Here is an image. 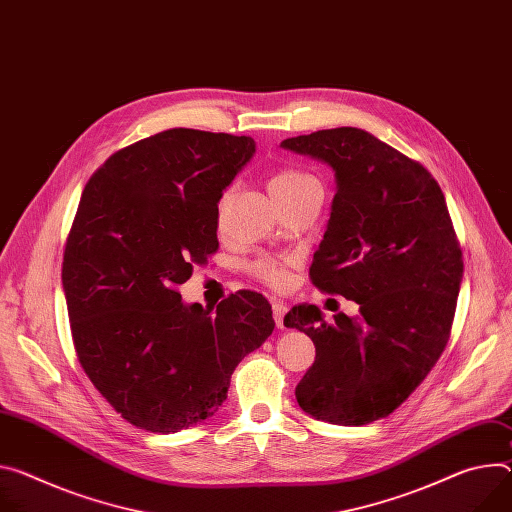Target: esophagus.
<instances>
[{
  "mask_svg": "<svg viewBox=\"0 0 512 512\" xmlns=\"http://www.w3.org/2000/svg\"><path fill=\"white\" fill-rule=\"evenodd\" d=\"M271 308H273V320L277 324V329H284V316L288 312V306L284 302H280V300H273Z\"/></svg>",
  "mask_w": 512,
  "mask_h": 512,
  "instance_id": "esophagus-1",
  "label": "esophagus"
}]
</instances>
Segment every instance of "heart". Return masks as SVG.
Wrapping results in <instances>:
<instances>
[{
    "instance_id": "b5f03b06",
    "label": "heart",
    "mask_w": 512,
    "mask_h": 512,
    "mask_svg": "<svg viewBox=\"0 0 512 512\" xmlns=\"http://www.w3.org/2000/svg\"><path fill=\"white\" fill-rule=\"evenodd\" d=\"M320 183L314 175H310L304 169L298 167H280L275 169L269 177V194L271 198L280 204L292 198H298L310 190H318ZM228 192H224L218 200V212H222ZM249 273L255 275L257 280L269 284V286H282L286 282V269L284 265L271 259V257H259L249 263Z\"/></svg>"
}]
</instances>
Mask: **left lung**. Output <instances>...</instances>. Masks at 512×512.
I'll use <instances>...</instances> for the list:
<instances>
[{
  "label": "left lung",
  "instance_id": "1",
  "mask_svg": "<svg viewBox=\"0 0 512 512\" xmlns=\"http://www.w3.org/2000/svg\"><path fill=\"white\" fill-rule=\"evenodd\" d=\"M282 147L335 171L310 277L359 304L357 318L339 312L335 322L314 304L286 314V327L316 347L296 400L318 421L374 423L421 386L449 341L463 259L445 196L421 163L361 128L318 130Z\"/></svg>",
  "mask_w": 512,
  "mask_h": 512
}]
</instances>
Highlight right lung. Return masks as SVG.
I'll list each match as a JSON object with an SVG mask.
<instances>
[{
  "label": "right lung",
  "mask_w": 512,
  "mask_h": 512,
  "mask_svg": "<svg viewBox=\"0 0 512 512\" xmlns=\"http://www.w3.org/2000/svg\"><path fill=\"white\" fill-rule=\"evenodd\" d=\"M253 153L251 136L171 128L114 153L81 194L61 275L73 345L134 427L167 435L206 421L273 333L263 294L212 310L177 292L216 253L218 200Z\"/></svg>",
  "instance_id": "add662e5"
}]
</instances>
